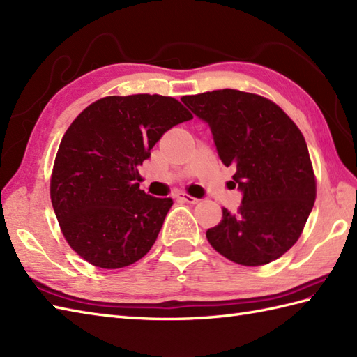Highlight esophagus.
<instances>
[{"label": "esophagus", "mask_w": 357, "mask_h": 357, "mask_svg": "<svg viewBox=\"0 0 357 357\" xmlns=\"http://www.w3.org/2000/svg\"><path fill=\"white\" fill-rule=\"evenodd\" d=\"M176 198H178V199H181V201L187 202V204H198V202H199V199H198V198H193V196L187 195V193H178V195H176Z\"/></svg>", "instance_id": "obj_1"}]
</instances>
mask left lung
Returning <instances> with one entry per match:
<instances>
[{
    "mask_svg": "<svg viewBox=\"0 0 357 357\" xmlns=\"http://www.w3.org/2000/svg\"><path fill=\"white\" fill-rule=\"evenodd\" d=\"M208 124L224 165H234L244 193L236 213L206 236L219 255L257 267L276 261L299 239L316 199V176L304 135L278 104L222 89L181 98Z\"/></svg>",
    "mask_w": 357,
    "mask_h": 357,
    "instance_id": "obj_1",
    "label": "left lung"
}]
</instances>
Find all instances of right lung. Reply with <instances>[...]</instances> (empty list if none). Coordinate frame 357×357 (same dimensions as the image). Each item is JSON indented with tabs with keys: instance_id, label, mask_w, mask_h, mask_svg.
I'll return each mask as SVG.
<instances>
[{
	"instance_id": "add662e5",
	"label": "right lung",
	"mask_w": 357,
	"mask_h": 357,
	"mask_svg": "<svg viewBox=\"0 0 357 357\" xmlns=\"http://www.w3.org/2000/svg\"><path fill=\"white\" fill-rule=\"evenodd\" d=\"M193 115L172 96H105L75 118L53 164L50 199L73 252L115 270L149 253L172 207L139 188L138 165Z\"/></svg>"
}]
</instances>
